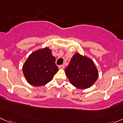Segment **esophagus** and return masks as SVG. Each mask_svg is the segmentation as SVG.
I'll list each match as a JSON object with an SVG mask.
<instances>
[{"instance_id":"1","label":"esophagus","mask_w":123,"mask_h":123,"mask_svg":"<svg viewBox=\"0 0 123 123\" xmlns=\"http://www.w3.org/2000/svg\"><path fill=\"white\" fill-rule=\"evenodd\" d=\"M65 68V66L64 65H59V69H64Z\"/></svg>"}]
</instances>
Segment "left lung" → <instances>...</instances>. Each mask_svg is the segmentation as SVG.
Returning <instances> with one entry per match:
<instances>
[{"label": "left lung", "mask_w": 123, "mask_h": 123, "mask_svg": "<svg viewBox=\"0 0 123 123\" xmlns=\"http://www.w3.org/2000/svg\"><path fill=\"white\" fill-rule=\"evenodd\" d=\"M65 73L71 83L78 89L90 87L98 78V71L93 61L79 53L72 57Z\"/></svg>", "instance_id": "8db88e82"}]
</instances>
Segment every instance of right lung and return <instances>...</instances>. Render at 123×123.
<instances>
[{"label": "right lung", "mask_w": 123, "mask_h": 123, "mask_svg": "<svg viewBox=\"0 0 123 123\" xmlns=\"http://www.w3.org/2000/svg\"><path fill=\"white\" fill-rule=\"evenodd\" d=\"M58 71L55 58L47 47L33 52L23 66V74L27 81L36 87L48 83Z\"/></svg>", "instance_id": "obj_1"}]
</instances>
